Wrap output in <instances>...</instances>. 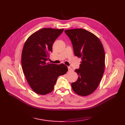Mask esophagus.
Returning a JSON list of instances; mask_svg holds the SVG:
<instances>
[{"mask_svg": "<svg viewBox=\"0 0 125 125\" xmlns=\"http://www.w3.org/2000/svg\"><path fill=\"white\" fill-rule=\"evenodd\" d=\"M68 71H72V69H71V68H70V67H68Z\"/></svg>", "mask_w": 125, "mask_h": 125, "instance_id": "obj_1", "label": "esophagus"}]
</instances>
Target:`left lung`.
<instances>
[{"label":"left lung","mask_w":125,"mask_h":125,"mask_svg":"<svg viewBox=\"0 0 125 125\" xmlns=\"http://www.w3.org/2000/svg\"><path fill=\"white\" fill-rule=\"evenodd\" d=\"M72 42L74 54L82 62L77 81L71 83L73 91L86 96L97 89L104 73L105 55L103 44L94 34L82 28L65 31Z\"/></svg>","instance_id":"1"}]
</instances>
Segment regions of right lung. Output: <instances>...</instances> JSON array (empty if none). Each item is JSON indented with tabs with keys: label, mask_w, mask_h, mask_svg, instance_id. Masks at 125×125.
<instances>
[{
	"label": "right lung",
	"mask_w": 125,
	"mask_h": 125,
	"mask_svg": "<svg viewBox=\"0 0 125 125\" xmlns=\"http://www.w3.org/2000/svg\"><path fill=\"white\" fill-rule=\"evenodd\" d=\"M64 29L44 28L29 37L23 46L21 64L28 84L37 94L45 95L54 88L58 76L68 71L64 64L47 63L54 41Z\"/></svg>",
	"instance_id": "1"
}]
</instances>
